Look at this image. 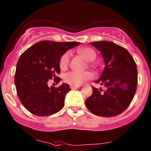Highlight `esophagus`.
<instances>
[{
	"instance_id": "34e87169",
	"label": "esophagus",
	"mask_w": 151,
	"mask_h": 151,
	"mask_svg": "<svg viewBox=\"0 0 151 151\" xmlns=\"http://www.w3.org/2000/svg\"><path fill=\"white\" fill-rule=\"evenodd\" d=\"M80 87V85H70L71 89H75V88H79Z\"/></svg>"
}]
</instances>
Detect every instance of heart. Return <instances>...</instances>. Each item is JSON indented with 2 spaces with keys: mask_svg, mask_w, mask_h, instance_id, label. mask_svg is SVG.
<instances>
[{
  "mask_svg": "<svg viewBox=\"0 0 151 151\" xmlns=\"http://www.w3.org/2000/svg\"><path fill=\"white\" fill-rule=\"evenodd\" d=\"M78 53L89 62H92L96 58V53L93 49L90 48V47H82V48L79 49ZM71 55V52L68 50V51L65 52L60 58L59 66L62 70H65L69 66ZM93 74L90 71L77 72V71H71L64 74L63 80L65 82L70 84V85H78L85 81L90 80L93 78Z\"/></svg>",
  "mask_w": 151,
  "mask_h": 151,
  "instance_id": "1",
  "label": "heart"
}]
</instances>
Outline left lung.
I'll use <instances>...</instances> for the list:
<instances>
[{"label":"left lung","instance_id":"left-lung-1","mask_svg":"<svg viewBox=\"0 0 151 151\" xmlns=\"http://www.w3.org/2000/svg\"><path fill=\"white\" fill-rule=\"evenodd\" d=\"M102 54L105 68L96 83L106 89L93 88V94L85 101L90 112L104 117L115 116L124 111L136 93L137 69L132 56L124 47L109 41L90 42Z\"/></svg>","mask_w":151,"mask_h":151}]
</instances>
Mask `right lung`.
Segmentation results:
<instances>
[{"mask_svg": "<svg viewBox=\"0 0 151 151\" xmlns=\"http://www.w3.org/2000/svg\"><path fill=\"white\" fill-rule=\"evenodd\" d=\"M77 42L40 41L27 49L18 60L14 75L17 93L20 101L30 113L46 116L57 113L64 106L68 84L58 88L47 86L49 80L61 81L59 60L69 49L80 45Z\"/></svg>", "mask_w": 151, "mask_h": 151, "instance_id": "obj_1", "label": "right lung"}]
</instances>
